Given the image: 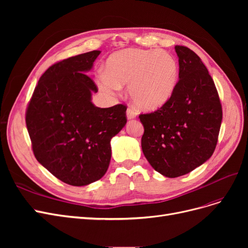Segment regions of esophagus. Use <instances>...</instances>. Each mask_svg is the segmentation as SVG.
Returning a JSON list of instances; mask_svg holds the SVG:
<instances>
[{"instance_id":"esophagus-1","label":"esophagus","mask_w":248,"mask_h":248,"mask_svg":"<svg viewBox=\"0 0 248 248\" xmlns=\"http://www.w3.org/2000/svg\"><path fill=\"white\" fill-rule=\"evenodd\" d=\"M137 110L132 108H128L126 110V116H127V119L128 120H131V119H134L137 117Z\"/></svg>"}]
</instances>
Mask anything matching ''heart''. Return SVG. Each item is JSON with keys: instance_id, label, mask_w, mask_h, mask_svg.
<instances>
[{"instance_id": "obj_1", "label": "heart", "mask_w": 248, "mask_h": 248, "mask_svg": "<svg viewBox=\"0 0 248 248\" xmlns=\"http://www.w3.org/2000/svg\"><path fill=\"white\" fill-rule=\"evenodd\" d=\"M179 64L166 50L126 48L110 55L106 72L98 76L104 92L115 94L128 85L132 103L142 110H156L174 94Z\"/></svg>"}]
</instances>
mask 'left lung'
Listing matches in <instances>:
<instances>
[{"instance_id":"left-lung-1","label":"left lung","mask_w":248,"mask_h":248,"mask_svg":"<svg viewBox=\"0 0 248 248\" xmlns=\"http://www.w3.org/2000/svg\"><path fill=\"white\" fill-rule=\"evenodd\" d=\"M175 50L179 80L174 94L156 111L140 115L142 153L168 178L188 174L212 156L222 120L218 93L201 58L186 46Z\"/></svg>"}]
</instances>
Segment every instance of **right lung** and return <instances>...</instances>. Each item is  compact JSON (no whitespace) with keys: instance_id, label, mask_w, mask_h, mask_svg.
<instances>
[{"instance_id":"right-lung-1","label":"right lung","mask_w":248,"mask_h":248,"mask_svg":"<svg viewBox=\"0 0 248 248\" xmlns=\"http://www.w3.org/2000/svg\"><path fill=\"white\" fill-rule=\"evenodd\" d=\"M100 50L71 57L42 74L30 101L27 128L38 162L64 183L85 186L101 179L110 161V140L125 126L126 107L92 103L87 76Z\"/></svg>"}]
</instances>
